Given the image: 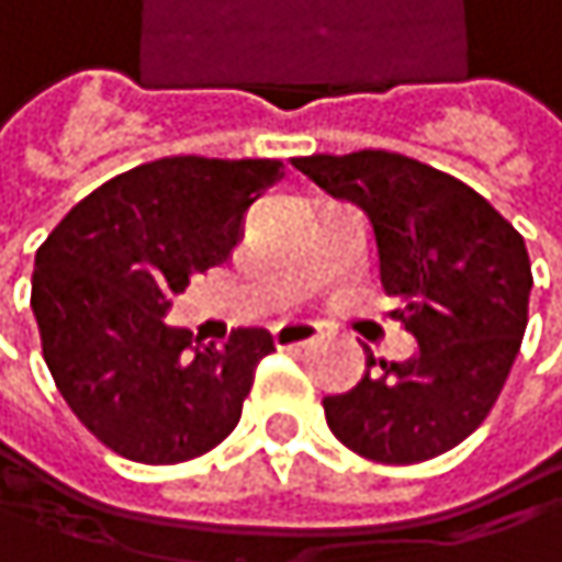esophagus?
<instances>
[{
    "label": "esophagus",
    "mask_w": 562,
    "mask_h": 562,
    "mask_svg": "<svg viewBox=\"0 0 562 562\" xmlns=\"http://www.w3.org/2000/svg\"><path fill=\"white\" fill-rule=\"evenodd\" d=\"M317 340H321V330L311 321L291 317V321H281L274 327V344L278 347H307V344H317Z\"/></svg>",
    "instance_id": "obj_1"
}]
</instances>
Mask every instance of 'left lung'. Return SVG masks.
<instances>
[{"instance_id":"8db88e82","label":"left lung","mask_w":562,"mask_h":562,"mask_svg":"<svg viewBox=\"0 0 562 562\" xmlns=\"http://www.w3.org/2000/svg\"><path fill=\"white\" fill-rule=\"evenodd\" d=\"M294 165L368 212L391 317L420 344L407 364L368 350L361 384L324 397L330 434L394 467L453 450L494 411L520 355L533 288L524 235L460 178L397 151Z\"/></svg>"}]
</instances>
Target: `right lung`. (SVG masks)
<instances>
[{
	"label": "right lung",
	"mask_w": 562,
	"mask_h": 562,
	"mask_svg": "<svg viewBox=\"0 0 562 562\" xmlns=\"http://www.w3.org/2000/svg\"><path fill=\"white\" fill-rule=\"evenodd\" d=\"M281 175L274 158H158L82 198L35 251L42 358L112 453L184 463L238 427L271 334L235 327L201 344L168 327L165 311L191 274L232 258L248 207Z\"/></svg>",
	"instance_id": "1"
}]
</instances>
